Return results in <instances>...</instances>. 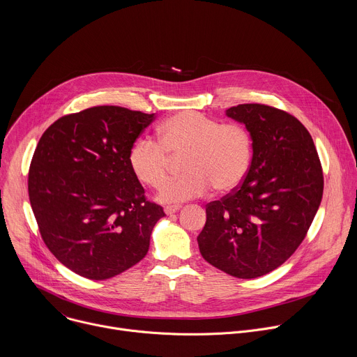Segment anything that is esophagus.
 <instances>
[{
  "instance_id": "1",
  "label": "esophagus",
  "mask_w": 357,
  "mask_h": 357,
  "mask_svg": "<svg viewBox=\"0 0 357 357\" xmlns=\"http://www.w3.org/2000/svg\"><path fill=\"white\" fill-rule=\"evenodd\" d=\"M179 209H181V206H179V205H174V206H165V208H164V211H165V213H167L168 216H171V215L176 213Z\"/></svg>"
}]
</instances>
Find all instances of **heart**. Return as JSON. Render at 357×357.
<instances>
[{
	"label": "heart",
	"instance_id": "b5f03b06",
	"mask_svg": "<svg viewBox=\"0 0 357 357\" xmlns=\"http://www.w3.org/2000/svg\"><path fill=\"white\" fill-rule=\"evenodd\" d=\"M158 142L141 137L128 152L134 175L145 185L160 188L167 176L171 156L186 153L188 172L167 181L158 193L164 203H181L218 190L237 188L252 160V137L241 124H223L197 112H182L157 130Z\"/></svg>",
	"mask_w": 357,
	"mask_h": 357
}]
</instances>
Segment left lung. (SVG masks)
Returning a JSON list of instances; mask_svg holds the SVG:
<instances>
[{"mask_svg":"<svg viewBox=\"0 0 357 357\" xmlns=\"http://www.w3.org/2000/svg\"><path fill=\"white\" fill-rule=\"evenodd\" d=\"M226 116L251 132L252 160L241 185L206 206L197 244L213 267L257 278L305 238L322 200V167L311 134L294 116L264 105H238Z\"/></svg>","mask_w":357,"mask_h":357,"instance_id":"obj_1","label":"left lung"}]
</instances>
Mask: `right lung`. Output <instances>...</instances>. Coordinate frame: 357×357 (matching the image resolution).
<instances>
[{"instance_id": "1", "label": "right lung", "mask_w": 357, "mask_h": 357, "mask_svg": "<svg viewBox=\"0 0 357 357\" xmlns=\"http://www.w3.org/2000/svg\"><path fill=\"white\" fill-rule=\"evenodd\" d=\"M154 119L97 106L56 120L36 145L28 192L40 236L84 278L107 280L141 261L165 216L145 200L128 164L131 145Z\"/></svg>"}]
</instances>
